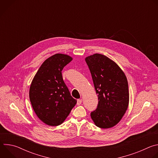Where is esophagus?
<instances>
[{"label": "esophagus", "instance_id": "obj_1", "mask_svg": "<svg viewBox=\"0 0 158 158\" xmlns=\"http://www.w3.org/2000/svg\"><path fill=\"white\" fill-rule=\"evenodd\" d=\"M81 103H82V99H78L77 101V105L79 106L81 104Z\"/></svg>", "mask_w": 158, "mask_h": 158}]
</instances>
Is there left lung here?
<instances>
[{"mask_svg":"<svg viewBox=\"0 0 158 158\" xmlns=\"http://www.w3.org/2000/svg\"><path fill=\"white\" fill-rule=\"evenodd\" d=\"M91 72L98 104L91 116L102 129L116 125L125 114L129 104L127 78L120 67L107 57L95 54L85 59Z\"/></svg>","mask_w":158,"mask_h":158,"instance_id":"left-lung-1","label":"left lung"}]
</instances>
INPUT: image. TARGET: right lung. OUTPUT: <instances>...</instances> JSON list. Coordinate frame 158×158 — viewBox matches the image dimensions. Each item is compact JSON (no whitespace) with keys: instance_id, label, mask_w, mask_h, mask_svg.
I'll return each instance as SVG.
<instances>
[{"instance_id":"add662e5","label":"right lung","mask_w":158,"mask_h":158,"mask_svg":"<svg viewBox=\"0 0 158 158\" xmlns=\"http://www.w3.org/2000/svg\"><path fill=\"white\" fill-rule=\"evenodd\" d=\"M73 58L56 54L45 60L31 83L29 98L37 117L52 126L61 124L77 103L64 82L62 71Z\"/></svg>"}]
</instances>
